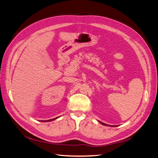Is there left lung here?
Instances as JSON below:
<instances>
[{"mask_svg": "<svg viewBox=\"0 0 158 158\" xmlns=\"http://www.w3.org/2000/svg\"><path fill=\"white\" fill-rule=\"evenodd\" d=\"M99 122H100V123L102 124L103 125H106V126H111V125H107V124H105V123H102V122H101V121H99ZM111 127H113V126H111Z\"/></svg>", "mask_w": 158, "mask_h": 158, "instance_id": "8db88e82", "label": "left lung"}]
</instances>
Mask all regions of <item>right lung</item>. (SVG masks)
Instances as JSON below:
<instances>
[{
  "label": "right lung",
  "mask_w": 158,
  "mask_h": 158,
  "mask_svg": "<svg viewBox=\"0 0 158 158\" xmlns=\"http://www.w3.org/2000/svg\"><path fill=\"white\" fill-rule=\"evenodd\" d=\"M58 117H56L55 118H52V119H50V120H48V121H43V122H47V121H53V120H55V119H56Z\"/></svg>",
  "instance_id": "right-lung-1"
}]
</instances>
